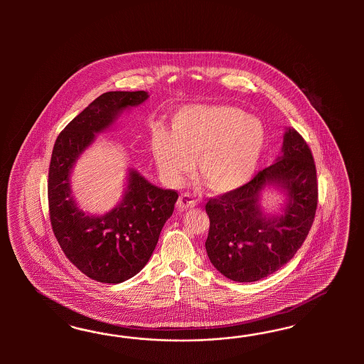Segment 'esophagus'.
<instances>
[{"mask_svg": "<svg viewBox=\"0 0 364 364\" xmlns=\"http://www.w3.org/2000/svg\"><path fill=\"white\" fill-rule=\"evenodd\" d=\"M196 207V200L191 193H183L177 200V208L180 210H189Z\"/></svg>", "mask_w": 364, "mask_h": 364, "instance_id": "esophagus-1", "label": "esophagus"}]
</instances>
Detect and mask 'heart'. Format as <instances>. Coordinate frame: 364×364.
Wrapping results in <instances>:
<instances>
[{
	"label": "heart",
	"mask_w": 364,
	"mask_h": 364,
	"mask_svg": "<svg viewBox=\"0 0 364 364\" xmlns=\"http://www.w3.org/2000/svg\"><path fill=\"white\" fill-rule=\"evenodd\" d=\"M262 122L232 107H187L173 119V133L157 128L152 152L160 171L181 183L198 157L201 183L215 192L242 187L254 175L264 146Z\"/></svg>",
	"instance_id": "b5f03b06"
}]
</instances>
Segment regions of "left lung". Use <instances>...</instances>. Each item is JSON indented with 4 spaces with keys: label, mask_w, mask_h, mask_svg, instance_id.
I'll use <instances>...</instances> for the list:
<instances>
[{
    "label": "left lung",
    "mask_w": 364,
    "mask_h": 364,
    "mask_svg": "<svg viewBox=\"0 0 364 364\" xmlns=\"http://www.w3.org/2000/svg\"><path fill=\"white\" fill-rule=\"evenodd\" d=\"M272 186L287 195L282 215L261 210V191ZM318 207L316 166L309 144L288 128L282 156L252 180L218 198L205 210L210 232L205 250L213 267L233 282H256L287 264L306 240Z\"/></svg>",
    "instance_id": "obj_1"
}]
</instances>
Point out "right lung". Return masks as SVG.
I'll list each match as a JSON object with an SVG mask.
<instances>
[{
	"label": "right lung",
	"mask_w": 364,
	"mask_h": 364,
	"mask_svg": "<svg viewBox=\"0 0 364 364\" xmlns=\"http://www.w3.org/2000/svg\"><path fill=\"white\" fill-rule=\"evenodd\" d=\"M148 99L144 90L107 92L90 102L58 134L48 178L49 218L69 262L90 279L117 284L139 274L152 256L160 232L172 216L176 191L151 184L129 169L122 203L102 216L80 210L70 191L78 156L127 108Z\"/></svg>",
	"instance_id": "1"
}]
</instances>
